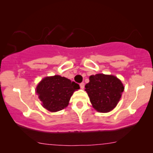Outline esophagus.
Returning a JSON list of instances; mask_svg holds the SVG:
<instances>
[{"instance_id": "esophagus-1", "label": "esophagus", "mask_w": 153, "mask_h": 153, "mask_svg": "<svg viewBox=\"0 0 153 153\" xmlns=\"http://www.w3.org/2000/svg\"><path fill=\"white\" fill-rule=\"evenodd\" d=\"M84 85H85V84H84V82H81V83L80 84V87L81 89H83L84 88Z\"/></svg>"}]
</instances>
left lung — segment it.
Masks as SVG:
<instances>
[{"mask_svg": "<svg viewBox=\"0 0 153 153\" xmlns=\"http://www.w3.org/2000/svg\"><path fill=\"white\" fill-rule=\"evenodd\" d=\"M85 85L92 106L97 111L106 113L113 110L119 101L124 87L114 75H91Z\"/></svg>", "mask_w": 153, "mask_h": 153, "instance_id": "8db88e82", "label": "left lung"}]
</instances>
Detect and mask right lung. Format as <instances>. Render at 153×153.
Here are the masks:
<instances>
[{"instance_id": "obj_1", "label": "right lung", "mask_w": 153, "mask_h": 153, "mask_svg": "<svg viewBox=\"0 0 153 153\" xmlns=\"http://www.w3.org/2000/svg\"><path fill=\"white\" fill-rule=\"evenodd\" d=\"M80 88L78 83L60 75L46 77L36 88L42 106L51 112L58 111L68 106L74 91Z\"/></svg>"}]
</instances>
